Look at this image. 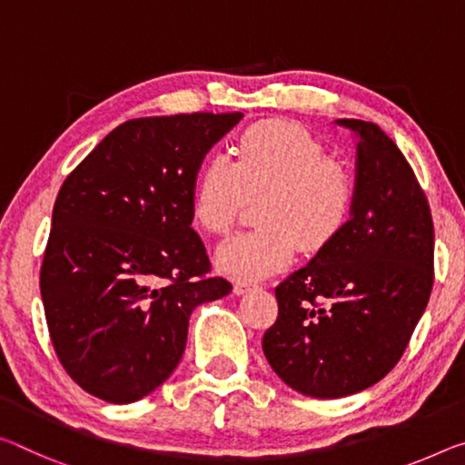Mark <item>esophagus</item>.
<instances>
[{
    "label": "esophagus",
    "instance_id": "obj_1",
    "mask_svg": "<svg viewBox=\"0 0 465 465\" xmlns=\"http://www.w3.org/2000/svg\"><path fill=\"white\" fill-rule=\"evenodd\" d=\"M252 283H246V282H235L233 283V293L235 296H244V293H248L250 290H252Z\"/></svg>",
    "mask_w": 465,
    "mask_h": 465
}]
</instances>
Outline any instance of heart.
Returning <instances> with one entry per match:
<instances>
[{"mask_svg": "<svg viewBox=\"0 0 465 465\" xmlns=\"http://www.w3.org/2000/svg\"><path fill=\"white\" fill-rule=\"evenodd\" d=\"M246 196H262V227L221 242L215 267L227 277L256 282L290 267L298 244L319 252L348 227L353 182L308 132L261 124L240 138L232 161H206L193 190V217L203 230L221 233L230 230Z\"/></svg>", "mask_w": 465, "mask_h": 465, "instance_id": "heart-1", "label": "heart"}]
</instances>
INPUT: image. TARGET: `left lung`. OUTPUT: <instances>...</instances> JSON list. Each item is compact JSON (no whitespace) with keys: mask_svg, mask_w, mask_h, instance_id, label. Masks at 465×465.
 I'll return each instance as SVG.
<instances>
[{"mask_svg":"<svg viewBox=\"0 0 465 465\" xmlns=\"http://www.w3.org/2000/svg\"><path fill=\"white\" fill-rule=\"evenodd\" d=\"M356 140L350 223L275 287L279 316L262 351L302 395L364 391L400 362L432 290L430 206L377 124L335 120Z\"/></svg>","mask_w":465,"mask_h":465,"instance_id":"left-lung-1","label":"left lung"}]
</instances>
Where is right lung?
<instances>
[{"label":"right lung","mask_w":465,"mask_h":465,"mask_svg":"<svg viewBox=\"0 0 465 465\" xmlns=\"http://www.w3.org/2000/svg\"><path fill=\"white\" fill-rule=\"evenodd\" d=\"M242 114L130 120L65 178L51 215L41 298L65 372L99 400L132 403L182 360L196 306L232 283L206 277L193 230L201 165Z\"/></svg>","instance_id":"1"}]
</instances>
